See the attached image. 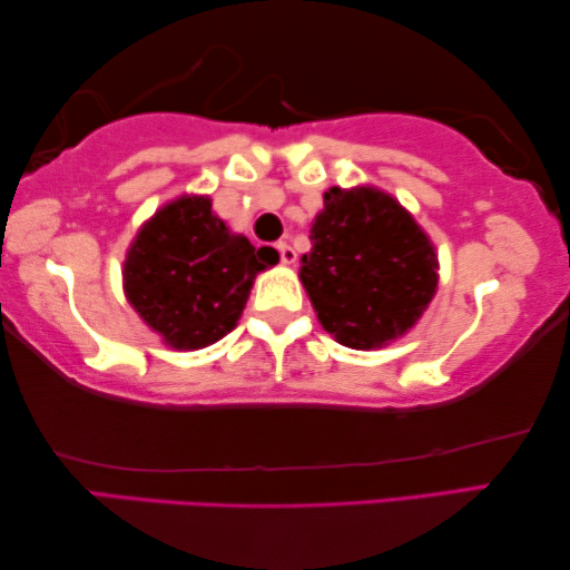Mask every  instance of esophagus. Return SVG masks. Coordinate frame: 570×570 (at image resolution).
Instances as JSON below:
<instances>
[{"mask_svg":"<svg viewBox=\"0 0 570 570\" xmlns=\"http://www.w3.org/2000/svg\"><path fill=\"white\" fill-rule=\"evenodd\" d=\"M277 252H279V263L283 265H293L295 263V249L287 245V242H277Z\"/></svg>","mask_w":570,"mask_h":570,"instance_id":"1","label":"esophagus"}]
</instances>
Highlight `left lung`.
<instances>
[{"instance_id": "obj_1", "label": "left lung", "mask_w": 570, "mask_h": 570, "mask_svg": "<svg viewBox=\"0 0 570 570\" xmlns=\"http://www.w3.org/2000/svg\"><path fill=\"white\" fill-rule=\"evenodd\" d=\"M301 259L318 321L348 348H381L422 318L436 293V252L401 204L373 186L323 194Z\"/></svg>"}]
</instances>
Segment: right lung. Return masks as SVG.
Wrapping results in <instances>:
<instances>
[{
    "instance_id": "add662e5",
    "label": "right lung",
    "mask_w": 570,
    "mask_h": 570,
    "mask_svg": "<svg viewBox=\"0 0 570 570\" xmlns=\"http://www.w3.org/2000/svg\"><path fill=\"white\" fill-rule=\"evenodd\" d=\"M273 247L232 235L209 197L169 202L128 249L124 291L166 346L204 348L235 328L257 273L277 265Z\"/></svg>"
}]
</instances>
